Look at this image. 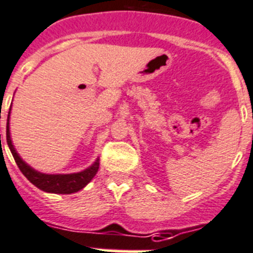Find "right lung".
Returning <instances> with one entry per match:
<instances>
[{
	"label": "right lung",
	"instance_id": "right-lung-1",
	"mask_svg": "<svg viewBox=\"0 0 253 253\" xmlns=\"http://www.w3.org/2000/svg\"><path fill=\"white\" fill-rule=\"evenodd\" d=\"M11 110V107H10ZM8 120H10V112L7 115V126H6V141H7L8 148L11 151L12 156L15 159V163L19 166L20 171L23 172L25 178L29 180L32 184H34L37 188L42 189L48 193H59V194H70L83 189L88 183L93 179L100 168L98 159L93 165L83 170L81 172H74V174H43V172L37 171L33 168H30L28 164H25L19 156L16 150L12 146L11 137H10V126H8Z\"/></svg>",
	"mask_w": 253,
	"mask_h": 253
}]
</instances>
